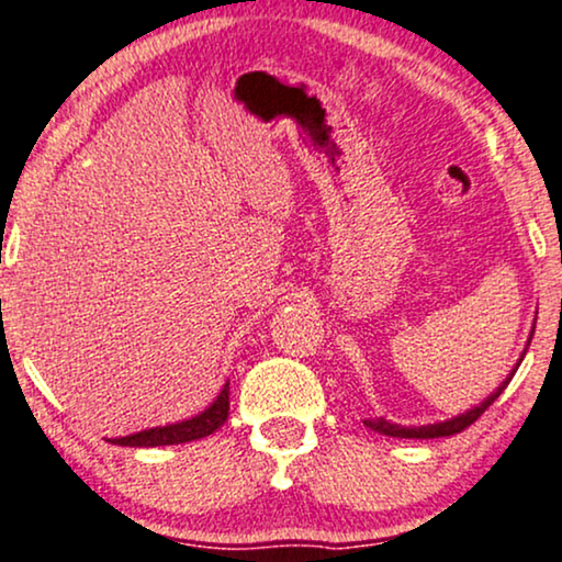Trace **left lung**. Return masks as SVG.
Wrapping results in <instances>:
<instances>
[{
	"label": "left lung",
	"instance_id": "left-lung-1",
	"mask_svg": "<svg viewBox=\"0 0 562 562\" xmlns=\"http://www.w3.org/2000/svg\"><path fill=\"white\" fill-rule=\"evenodd\" d=\"M531 336H533V331H531ZM524 355H526V352H524ZM524 355H520V360H524ZM520 360H518V362H520ZM516 371H518V366L513 368V373L507 375L503 384L497 386V392H494L492 397H486L484 402H481V405L471 407V411L454 415V418H450V420H441V424H428V426H397V424H389V420H384V418H375V420H366V426H371L375 434H384V437H400V439H439V437H452V434L465 431L468 426L476 424L481 415H484L486 407H490L492 402L497 400L499 394L505 392V386L510 384V379H513V375H516Z\"/></svg>",
	"mask_w": 562,
	"mask_h": 562
}]
</instances>
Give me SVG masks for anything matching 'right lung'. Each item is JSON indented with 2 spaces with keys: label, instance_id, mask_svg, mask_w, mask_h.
<instances>
[{
  "label": "right lung",
  "instance_id": "add662e5",
  "mask_svg": "<svg viewBox=\"0 0 562 562\" xmlns=\"http://www.w3.org/2000/svg\"><path fill=\"white\" fill-rule=\"evenodd\" d=\"M228 418V384L223 386V392L217 394L213 405L207 411L194 415V418L181 420V424L170 426H157L147 428V431L131 434V437L112 439V445L121 447H168V445H183V441H194L217 431Z\"/></svg>",
  "mask_w": 562,
  "mask_h": 562
}]
</instances>
